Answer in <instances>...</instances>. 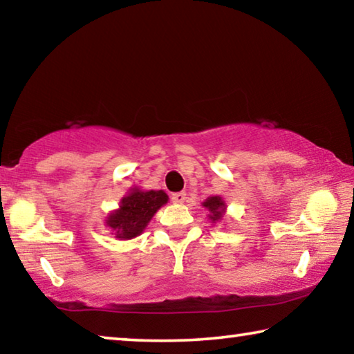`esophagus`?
I'll return each mask as SVG.
<instances>
[{
	"label": "esophagus",
	"mask_w": 354,
	"mask_h": 354,
	"mask_svg": "<svg viewBox=\"0 0 354 354\" xmlns=\"http://www.w3.org/2000/svg\"><path fill=\"white\" fill-rule=\"evenodd\" d=\"M185 198H187V196H185L184 192H178V194H173L171 195V201L175 203V205H183V203L185 201Z\"/></svg>",
	"instance_id": "esophagus-1"
}]
</instances>
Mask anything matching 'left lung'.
<instances>
[{
    "mask_svg": "<svg viewBox=\"0 0 354 354\" xmlns=\"http://www.w3.org/2000/svg\"><path fill=\"white\" fill-rule=\"evenodd\" d=\"M203 207H206L209 211V220L215 223V221H218L223 218L225 211H226V205L225 201L220 198V196H209V198L203 203Z\"/></svg>",
    "mask_w": 354,
    "mask_h": 354,
    "instance_id": "left-lung-1",
    "label": "left lung"
}]
</instances>
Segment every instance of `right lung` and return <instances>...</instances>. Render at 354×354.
Masks as SVG:
<instances>
[{
    "label": "right lung",
    "instance_id": "1",
    "mask_svg": "<svg viewBox=\"0 0 354 354\" xmlns=\"http://www.w3.org/2000/svg\"><path fill=\"white\" fill-rule=\"evenodd\" d=\"M169 201L164 190H140L131 189L127 196L120 201L117 211L109 214L106 225L115 232L120 241H129L140 236L153 215Z\"/></svg>",
    "mask_w": 354,
    "mask_h": 354
}]
</instances>
